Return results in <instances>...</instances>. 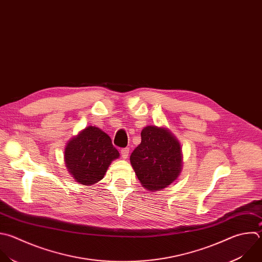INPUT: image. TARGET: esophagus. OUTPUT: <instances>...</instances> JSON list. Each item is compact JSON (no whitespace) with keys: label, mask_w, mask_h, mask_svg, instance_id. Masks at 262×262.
I'll return each instance as SVG.
<instances>
[{"label":"esophagus","mask_w":262,"mask_h":262,"mask_svg":"<svg viewBox=\"0 0 262 262\" xmlns=\"http://www.w3.org/2000/svg\"><path fill=\"white\" fill-rule=\"evenodd\" d=\"M128 153H129V149L128 148L121 149V156H122L123 159H126L128 157Z\"/></svg>","instance_id":"1"}]
</instances>
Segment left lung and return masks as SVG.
<instances>
[{
    "instance_id": "left-lung-1",
    "label": "left lung",
    "mask_w": 262,
    "mask_h": 262,
    "mask_svg": "<svg viewBox=\"0 0 262 262\" xmlns=\"http://www.w3.org/2000/svg\"><path fill=\"white\" fill-rule=\"evenodd\" d=\"M141 139L129 158L133 168L143 187L150 191L162 190L181 172L180 143L167 128L155 125L144 127Z\"/></svg>"
}]
</instances>
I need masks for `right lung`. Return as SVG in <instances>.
I'll use <instances>...</instances> for the list:
<instances>
[{
    "label": "right lung",
    "instance_id": "obj_1",
    "mask_svg": "<svg viewBox=\"0 0 262 262\" xmlns=\"http://www.w3.org/2000/svg\"><path fill=\"white\" fill-rule=\"evenodd\" d=\"M119 157L111 138L97 126H87L69 141L64 162L69 172L82 185H94L102 180L111 164Z\"/></svg>",
    "mask_w": 262,
    "mask_h": 262
}]
</instances>
